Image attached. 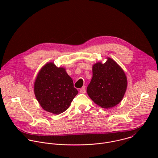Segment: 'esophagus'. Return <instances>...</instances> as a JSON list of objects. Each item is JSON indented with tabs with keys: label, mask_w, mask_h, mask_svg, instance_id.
<instances>
[{
	"label": "esophagus",
	"mask_w": 158,
	"mask_h": 158,
	"mask_svg": "<svg viewBox=\"0 0 158 158\" xmlns=\"http://www.w3.org/2000/svg\"><path fill=\"white\" fill-rule=\"evenodd\" d=\"M85 86H83L82 87H81V89H80V93H85Z\"/></svg>",
	"instance_id": "34e87169"
}]
</instances>
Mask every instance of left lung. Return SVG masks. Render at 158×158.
I'll return each mask as SVG.
<instances>
[{
    "label": "left lung",
    "mask_w": 158,
    "mask_h": 158,
    "mask_svg": "<svg viewBox=\"0 0 158 158\" xmlns=\"http://www.w3.org/2000/svg\"><path fill=\"white\" fill-rule=\"evenodd\" d=\"M127 88V78L121 67L110 58L93 67V78L87 88L88 96L98 106L108 109L119 104Z\"/></svg>",
    "instance_id": "left-lung-1"
}]
</instances>
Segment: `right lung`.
I'll return each mask as SVG.
<instances>
[{"label":"right lung","instance_id":"right-lung-1","mask_svg":"<svg viewBox=\"0 0 158 158\" xmlns=\"http://www.w3.org/2000/svg\"><path fill=\"white\" fill-rule=\"evenodd\" d=\"M34 93L44 110L59 114L69 107L78 91L65 69L50 62L39 73L34 84Z\"/></svg>","mask_w":158,"mask_h":158}]
</instances>
